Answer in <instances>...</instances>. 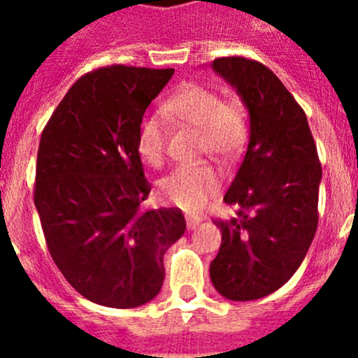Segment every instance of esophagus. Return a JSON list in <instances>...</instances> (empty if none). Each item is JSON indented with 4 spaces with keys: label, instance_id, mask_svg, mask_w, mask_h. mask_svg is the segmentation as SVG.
<instances>
[{
    "label": "esophagus",
    "instance_id": "1",
    "mask_svg": "<svg viewBox=\"0 0 358 358\" xmlns=\"http://www.w3.org/2000/svg\"><path fill=\"white\" fill-rule=\"evenodd\" d=\"M201 222H202L201 216H192V215L187 216V227H189L190 230H194V229H196V227H199Z\"/></svg>",
    "mask_w": 358,
    "mask_h": 358
}]
</instances>
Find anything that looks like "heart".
Returning <instances> with one entry per match:
<instances>
[{"label": "heart", "instance_id": "b5f03b06", "mask_svg": "<svg viewBox=\"0 0 358 358\" xmlns=\"http://www.w3.org/2000/svg\"><path fill=\"white\" fill-rule=\"evenodd\" d=\"M164 112L178 124L199 133V150L220 162H232L248 143V117L239 102H225L215 90L187 85L164 103ZM166 122L161 115L140 121L136 150L143 162H162ZM220 176L211 166H180L159 180V196L185 211H197L218 190Z\"/></svg>", "mask_w": 358, "mask_h": 358}]
</instances>
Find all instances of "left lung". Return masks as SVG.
I'll return each instance as SVG.
<instances>
[{"label": "left lung", "mask_w": 358, "mask_h": 358, "mask_svg": "<svg viewBox=\"0 0 358 358\" xmlns=\"http://www.w3.org/2000/svg\"><path fill=\"white\" fill-rule=\"evenodd\" d=\"M249 112V143L223 201L236 218L216 220L222 246L209 265L215 289L232 301L268 296L294 275L319 223L322 166L294 96L263 64L223 57L211 64Z\"/></svg>", "instance_id": "8db88e82"}]
</instances>
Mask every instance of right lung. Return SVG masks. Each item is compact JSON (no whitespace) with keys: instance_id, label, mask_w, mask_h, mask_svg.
<instances>
[{"instance_id":"add662e5","label":"right lung","mask_w":358,"mask_h":358,"mask_svg":"<svg viewBox=\"0 0 358 358\" xmlns=\"http://www.w3.org/2000/svg\"><path fill=\"white\" fill-rule=\"evenodd\" d=\"M173 72H88L43 129L34 204L46 246L67 282L96 305L135 308L156 298L164 252L185 232L180 209H140L150 183L136 150L138 126Z\"/></svg>"}]
</instances>
